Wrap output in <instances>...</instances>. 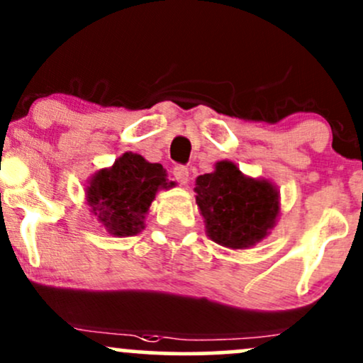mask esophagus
Listing matches in <instances>:
<instances>
[{"label":"esophagus","mask_w":363,"mask_h":363,"mask_svg":"<svg viewBox=\"0 0 363 363\" xmlns=\"http://www.w3.org/2000/svg\"><path fill=\"white\" fill-rule=\"evenodd\" d=\"M172 176L174 181H177L179 184H187V181H189V170L184 165H176L172 169Z\"/></svg>","instance_id":"34e87169"}]
</instances>
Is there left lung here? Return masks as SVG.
I'll use <instances>...</instances> for the list:
<instances>
[{
	"instance_id": "left-lung-1",
	"label": "left lung",
	"mask_w": 363,
	"mask_h": 363,
	"mask_svg": "<svg viewBox=\"0 0 363 363\" xmlns=\"http://www.w3.org/2000/svg\"><path fill=\"white\" fill-rule=\"evenodd\" d=\"M196 203L211 240L225 247H251L268 235L278 216V191L268 181L245 177L232 162L196 179Z\"/></svg>"
}]
</instances>
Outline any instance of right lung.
I'll use <instances>...</instances> for the list:
<instances>
[{"instance_id": "obj_1", "label": "right lung", "mask_w": 363, "mask_h": 363, "mask_svg": "<svg viewBox=\"0 0 363 363\" xmlns=\"http://www.w3.org/2000/svg\"><path fill=\"white\" fill-rule=\"evenodd\" d=\"M167 186V174L160 164L124 153L111 169L95 174L86 187V201L109 234L128 237L143 228L158 187Z\"/></svg>"}]
</instances>
